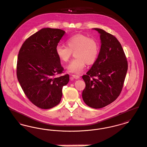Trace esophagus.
<instances>
[{
  "mask_svg": "<svg viewBox=\"0 0 147 147\" xmlns=\"http://www.w3.org/2000/svg\"><path fill=\"white\" fill-rule=\"evenodd\" d=\"M72 76L75 79H78L80 78V76L77 75H72Z\"/></svg>",
  "mask_w": 147,
  "mask_h": 147,
  "instance_id": "1",
  "label": "esophagus"
}]
</instances>
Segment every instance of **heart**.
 Returning <instances> with one entry per match:
<instances>
[{
    "label": "heart",
    "instance_id": "1",
    "mask_svg": "<svg viewBox=\"0 0 147 147\" xmlns=\"http://www.w3.org/2000/svg\"><path fill=\"white\" fill-rule=\"evenodd\" d=\"M66 44L67 47L58 45L56 47V53L61 61L66 62L75 52L76 59L66 67L69 72L80 74L84 70L86 63L92 65L98 59L100 46L98 40L93 37L77 34L67 39Z\"/></svg>",
    "mask_w": 147,
    "mask_h": 147
}]
</instances>
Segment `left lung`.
Instances as JSON below:
<instances>
[{
  "label": "left lung",
  "mask_w": 147,
  "mask_h": 147,
  "mask_svg": "<svg viewBox=\"0 0 147 147\" xmlns=\"http://www.w3.org/2000/svg\"><path fill=\"white\" fill-rule=\"evenodd\" d=\"M101 49L96 62L86 75L82 96L88 107L100 109L115 101L121 93L127 70V61L121 44L113 35L100 28Z\"/></svg>",
  "instance_id": "8db88e82"
}]
</instances>
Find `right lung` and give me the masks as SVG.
Masks as SVG:
<instances>
[{"label": "right lung", "mask_w": 147, "mask_h": 147, "mask_svg": "<svg viewBox=\"0 0 147 147\" xmlns=\"http://www.w3.org/2000/svg\"><path fill=\"white\" fill-rule=\"evenodd\" d=\"M65 33L60 29L42 28L26 39L19 51L18 81L26 96L40 109L57 105L63 86L69 82V74L59 76L64 69L56 53V47Z\"/></svg>", "instance_id": "right-lung-1"}]
</instances>
